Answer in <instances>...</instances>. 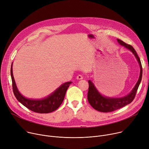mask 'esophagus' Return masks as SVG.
<instances>
[{
  "instance_id": "obj_1",
  "label": "esophagus",
  "mask_w": 149,
  "mask_h": 149,
  "mask_svg": "<svg viewBox=\"0 0 149 149\" xmlns=\"http://www.w3.org/2000/svg\"><path fill=\"white\" fill-rule=\"evenodd\" d=\"M77 79H79H79H83V76L82 75H78L77 77Z\"/></svg>"
}]
</instances>
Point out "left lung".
I'll list each match as a JSON object with an SVG mask.
<instances>
[{
    "label": "left lung",
    "mask_w": 149,
    "mask_h": 149,
    "mask_svg": "<svg viewBox=\"0 0 149 149\" xmlns=\"http://www.w3.org/2000/svg\"><path fill=\"white\" fill-rule=\"evenodd\" d=\"M117 41L120 45L124 46L126 49L130 50L134 55L140 65V76L136 86H134L132 91L128 94H127V96L122 97H109L103 96L97 90V89L96 88L95 86L94 85L91 81L88 80L89 87L87 94L88 101L94 109L102 112H112L119 109L120 108L131 103L133 101L135 96H136V94L137 93L142 78V66L140 59L137 55L136 50H135L132 46L124 43L122 40L117 39Z\"/></svg>",
    "instance_id": "obj_1"
}]
</instances>
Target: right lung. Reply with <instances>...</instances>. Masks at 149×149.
I'll return each instance as SVG.
<instances>
[{
    "instance_id": "obj_1",
    "label": "right lung",
    "mask_w": 149,
    "mask_h": 149,
    "mask_svg": "<svg viewBox=\"0 0 149 149\" xmlns=\"http://www.w3.org/2000/svg\"><path fill=\"white\" fill-rule=\"evenodd\" d=\"M12 64L11 65L10 75L13 91L17 99L29 109L36 113H48L56 110L63 102L66 90L72 82L63 83L50 95L45 98L41 99H28L23 96L18 90L13 75Z\"/></svg>"
}]
</instances>
